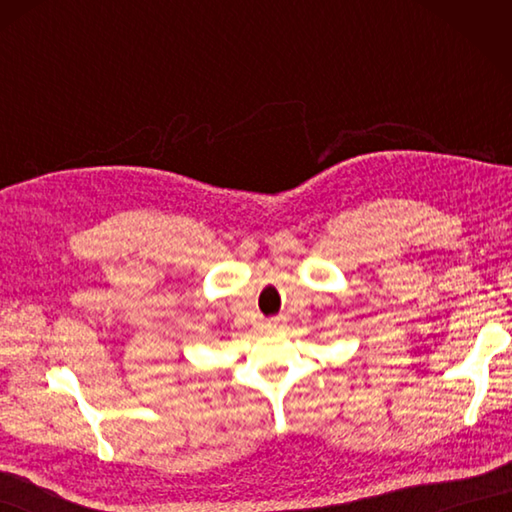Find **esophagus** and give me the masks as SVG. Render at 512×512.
<instances>
[{
  "label": "esophagus",
  "mask_w": 512,
  "mask_h": 512,
  "mask_svg": "<svg viewBox=\"0 0 512 512\" xmlns=\"http://www.w3.org/2000/svg\"><path fill=\"white\" fill-rule=\"evenodd\" d=\"M268 328H270V330H279V328H284V319H281V317L270 319V321H268Z\"/></svg>",
  "instance_id": "34e87169"
}]
</instances>
